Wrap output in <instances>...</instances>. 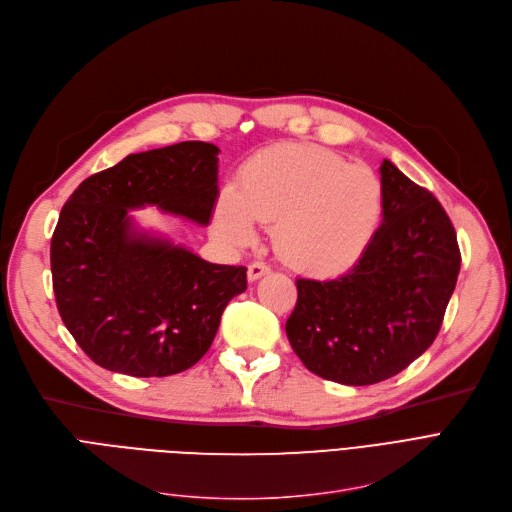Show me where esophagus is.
<instances>
[{
	"label": "esophagus",
	"instance_id": "34e87169",
	"mask_svg": "<svg viewBox=\"0 0 512 512\" xmlns=\"http://www.w3.org/2000/svg\"><path fill=\"white\" fill-rule=\"evenodd\" d=\"M265 274H270V265H265L263 261H255V263H251V265H249V270H247V276H249V280H251V282L259 280V278H261V276H265Z\"/></svg>",
	"mask_w": 512,
	"mask_h": 512
}]
</instances>
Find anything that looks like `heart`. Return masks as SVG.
Listing matches in <instances>:
<instances>
[{
  "label": "heart",
  "mask_w": 512,
  "mask_h": 512,
  "mask_svg": "<svg viewBox=\"0 0 512 512\" xmlns=\"http://www.w3.org/2000/svg\"><path fill=\"white\" fill-rule=\"evenodd\" d=\"M384 213V186L367 166L317 145H278L257 153L238 186L224 188L218 232L245 245L255 222L276 224L280 257L315 276L340 274L371 245Z\"/></svg>",
  "instance_id": "heart-1"
}]
</instances>
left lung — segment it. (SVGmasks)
Segmentation results:
<instances>
[{
	"instance_id": "1",
	"label": "left lung",
	"mask_w": 512,
	"mask_h": 512,
	"mask_svg": "<svg viewBox=\"0 0 512 512\" xmlns=\"http://www.w3.org/2000/svg\"><path fill=\"white\" fill-rule=\"evenodd\" d=\"M384 213L351 272L297 280L286 321L292 351L344 386L384 382L436 340L461 270L456 232L440 201L382 161Z\"/></svg>"
}]
</instances>
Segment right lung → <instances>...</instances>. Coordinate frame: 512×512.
Wrapping results in <instances>:
<instances>
[{"label":"right lung","instance_id":"1","mask_svg":"<svg viewBox=\"0 0 512 512\" xmlns=\"http://www.w3.org/2000/svg\"><path fill=\"white\" fill-rule=\"evenodd\" d=\"M218 153L203 141L132 153L78 184L51 236V276L64 326L87 357L134 378L193 367L247 267L209 263L139 230L130 209L155 205L207 226L218 199Z\"/></svg>","mask_w":512,"mask_h":512}]
</instances>
